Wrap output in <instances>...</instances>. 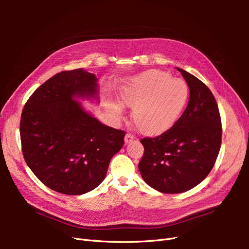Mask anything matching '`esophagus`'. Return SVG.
Returning a JSON list of instances; mask_svg holds the SVG:
<instances>
[{
	"label": "esophagus",
	"mask_w": 249,
	"mask_h": 249,
	"mask_svg": "<svg viewBox=\"0 0 249 249\" xmlns=\"http://www.w3.org/2000/svg\"><path fill=\"white\" fill-rule=\"evenodd\" d=\"M134 139H135V137L133 136V135L130 134V133H127L125 135V137H124V143H125V144H129V143H131Z\"/></svg>",
	"instance_id": "34e87169"
}]
</instances>
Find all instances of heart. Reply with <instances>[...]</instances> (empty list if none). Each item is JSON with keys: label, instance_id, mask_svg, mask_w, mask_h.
<instances>
[{"label": "heart", "instance_id": "1", "mask_svg": "<svg viewBox=\"0 0 249 249\" xmlns=\"http://www.w3.org/2000/svg\"><path fill=\"white\" fill-rule=\"evenodd\" d=\"M189 100V87L182 79H171L161 71H147L130 79L120 91V101L132 107V118L140 132L159 135L168 131L182 116ZM110 114L122 117V104L109 102Z\"/></svg>", "mask_w": 249, "mask_h": 249}]
</instances>
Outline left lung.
<instances>
[{
    "label": "left lung",
    "instance_id": "left-lung-1",
    "mask_svg": "<svg viewBox=\"0 0 249 249\" xmlns=\"http://www.w3.org/2000/svg\"><path fill=\"white\" fill-rule=\"evenodd\" d=\"M178 71L190 90L186 110L168 131L140 140L144 147L138 165L141 177L162 193L197 186L212 170L221 146V119L213 93L193 74Z\"/></svg>",
    "mask_w": 249,
    "mask_h": 249
}]
</instances>
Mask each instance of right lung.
Listing matches in <instances>:
<instances>
[{
	"label": "right lung",
	"mask_w": 249,
	"mask_h": 249,
	"mask_svg": "<svg viewBox=\"0 0 249 249\" xmlns=\"http://www.w3.org/2000/svg\"><path fill=\"white\" fill-rule=\"evenodd\" d=\"M78 100L99 102L97 78L82 69L59 72L30 96L19 125L30 169L50 189L69 195L103 182L125 135L100 123Z\"/></svg>",
	"instance_id": "obj_1"
}]
</instances>
